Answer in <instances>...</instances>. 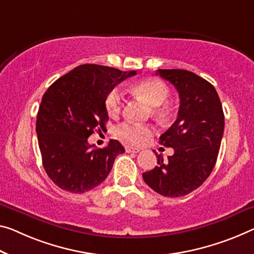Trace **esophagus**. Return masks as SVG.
Here are the masks:
<instances>
[{"mask_svg": "<svg viewBox=\"0 0 254 254\" xmlns=\"http://www.w3.org/2000/svg\"><path fill=\"white\" fill-rule=\"evenodd\" d=\"M140 150L137 149V147H132V146H126V152H128V153H137V152H139Z\"/></svg>", "mask_w": 254, "mask_h": 254, "instance_id": "1", "label": "esophagus"}]
</instances>
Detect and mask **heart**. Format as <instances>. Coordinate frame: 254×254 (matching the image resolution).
<instances>
[{
	"label": "heart",
	"mask_w": 254,
	"mask_h": 254,
	"mask_svg": "<svg viewBox=\"0 0 254 254\" xmlns=\"http://www.w3.org/2000/svg\"><path fill=\"white\" fill-rule=\"evenodd\" d=\"M131 92L142 96L154 107V112L159 116L166 114V109L160 108V105L166 102L169 96V87L165 81L160 78L152 77L135 83L130 87ZM124 104V97L122 92L118 88H114L109 92L105 99V107L110 115H117L122 110ZM118 134L123 139L132 144H142L152 135V128L146 125H137L126 123L120 125L117 129Z\"/></svg>",
	"instance_id": "heart-1"
}]
</instances>
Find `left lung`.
I'll use <instances>...</instances> for the list:
<instances>
[{
  "label": "left lung",
  "instance_id": "1",
  "mask_svg": "<svg viewBox=\"0 0 254 254\" xmlns=\"http://www.w3.org/2000/svg\"><path fill=\"white\" fill-rule=\"evenodd\" d=\"M157 75L176 87L181 104L176 122L160 143L175 153L143 173L144 182L169 197L184 196L200 187L216 165L224 134L225 117L218 93L209 81L182 69H159Z\"/></svg>",
  "mask_w": 254,
  "mask_h": 254
}]
</instances>
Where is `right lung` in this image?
Returning a JSON list of instances; mask_svg holds the SVG:
<instances>
[{
	"label": "right lung",
	"instance_id": "right-lung-1",
	"mask_svg": "<svg viewBox=\"0 0 254 254\" xmlns=\"http://www.w3.org/2000/svg\"><path fill=\"white\" fill-rule=\"evenodd\" d=\"M132 71L99 64H81L54 81L43 95L36 132L43 167L54 184L71 193L99 186L125 152L117 139L103 149H92L88 137L105 129V99Z\"/></svg>",
	"mask_w": 254,
	"mask_h": 254
}]
</instances>
